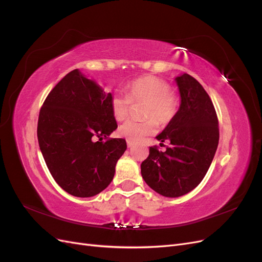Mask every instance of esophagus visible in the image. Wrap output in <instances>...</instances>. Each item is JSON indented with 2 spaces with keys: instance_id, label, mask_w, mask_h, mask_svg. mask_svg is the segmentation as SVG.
I'll use <instances>...</instances> for the list:
<instances>
[{
  "instance_id": "1",
  "label": "esophagus",
  "mask_w": 262,
  "mask_h": 262,
  "mask_svg": "<svg viewBox=\"0 0 262 262\" xmlns=\"http://www.w3.org/2000/svg\"><path fill=\"white\" fill-rule=\"evenodd\" d=\"M126 144H128V147H132L134 145V142L130 141V140H126Z\"/></svg>"
}]
</instances>
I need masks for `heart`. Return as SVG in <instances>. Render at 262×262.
Listing matches in <instances>:
<instances>
[{
  "instance_id": "b5f03b06",
  "label": "heart",
  "mask_w": 262,
  "mask_h": 262,
  "mask_svg": "<svg viewBox=\"0 0 262 262\" xmlns=\"http://www.w3.org/2000/svg\"><path fill=\"white\" fill-rule=\"evenodd\" d=\"M131 104H144L142 116L144 120L128 121L119 128V134L130 141H140L157 130V124L166 125L173 120L179 108V98L170 91L168 82L155 75L140 76L125 86V95L114 94L110 109L116 120L129 117Z\"/></svg>"
}]
</instances>
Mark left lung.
<instances>
[{
  "label": "left lung",
  "instance_id": "obj_1",
  "mask_svg": "<svg viewBox=\"0 0 262 262\" xmlns=\"http://www.w3.org/2000/svg\"><path fill=\"white\" fill-rule=\"evenodd\" d=\"M181 104L173 120L156 139L168 141L162 152L150 146L141 173L154 191L164 196L184 195L200 184L215 155L220 131L213 102L194 77H176ZM163 144V143H161Z\"/></svg>",
  "mask_w": 262,
  "mask_h": 262
}]
</instances>
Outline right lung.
I'll return each instance as SVG.
<instances>
[{
	"label": "right lung",
	"instance_id": "obj_1",
	"mask_svg": "<svg viewBox=\"0 0 262 262\" xmlns=\"http://www.w3.org/2000/svg\"><path fill=\"white\" fill-rule=\"evenodd\" d=\"M110 98L112 94L75 69L53 87L39 113L37 137L47 167L74 196L106 189L126 149L124 139L108 138L118 126Z\"/></svg>",
	"mask_w": 262,
	"mask_h": 262
}]
</instances>
